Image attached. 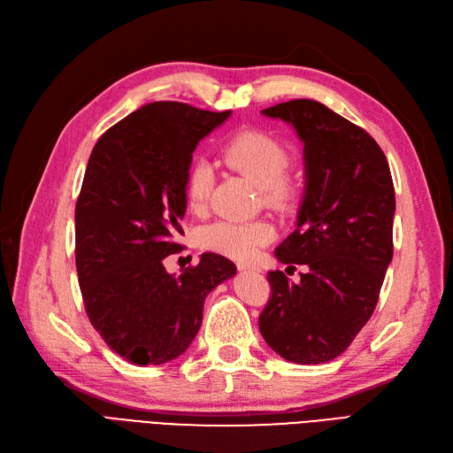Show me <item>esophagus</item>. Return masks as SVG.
Instances as JSON below:
<instances>
[{
	"label": "esophagus",
	"instance_id": "obj_1",
	"mask_svg": "<svg viewBox=\"0 0 453 453\" xmlns=\"http://www.w3.org/2000/svg\"><path fill=\"white\" fill-rule=\"evenodd\" d=\"M238 270L240 272H258L260 268L255 265H250V263H238Z\"/></svg>",
	"mask_w": 453,
	"mask_h": 453
}]
</instances>
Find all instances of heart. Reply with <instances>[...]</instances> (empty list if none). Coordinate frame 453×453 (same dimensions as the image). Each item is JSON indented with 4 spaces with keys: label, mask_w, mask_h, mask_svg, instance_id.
<instances>
[{
    "label": "heart",
    "mask_w": 453,
    "mask_h": 453,
    "mask_svg": "<svg viewBox=\"0 0 453 453\" xmlns=\"http://www.w3.org/2000/svg\"><path fill=\"white\" fill-rule=\"evenodd\" d=\"M221 160L228 168L251 180L263 190V200L273 210L287 211L298 200V183L287 175L289 150L260 130L238 132L221 147ZM213 175L205 162H195L187 172V202L193 211H202L211 193ZM273 238V228L265 221H217L200 230V245L203 250L221 253L230 258H251L258 248Z\"/></svg>",
    "instance_id": "b5f03b06"
}]
</instances>
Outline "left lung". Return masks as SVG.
Masks as SVG:
<instances>
[{
	"mask_svg": "<svg viewBox=\"0 0 453 453\" xmlns=\"http://www.w3.org/2000/svg\"><path fill=\"white\" fill-rule=\"evenodd\" d=\"M263 113L289 122L304 143V198L276 257L308 272L300 283L268 272L272 293L258 328L283 359L319 365L348 349L378 304L393 258L389 164L372 135L315 100Z\"/></svg>",
	"mask_w": 453,
	"mask_h": 453,
	"instance_id": "1",
	"label": "left lung"
}]
</instances>
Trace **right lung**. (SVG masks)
Masks as SVG:
<instances>
[{"label":"right lung","instance_id":"obj_1","mask_svg":"<svg viewBox=\"0 0 453 453\" xmlns=\"http://www.w3.org/2000/svg\"><path fill=\"white\" fill-rule=\"evenodd\" d=\"M230 117L181 102H153L96 142L75 205V265L88 319L134 365L168 363L190 346L203 300L236 266L203 253L172 276L183 251L187 172L198 142Z\"/></svg>","mask_w":453,"mask_h":453}]
</instances>
